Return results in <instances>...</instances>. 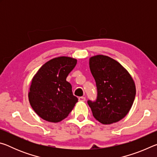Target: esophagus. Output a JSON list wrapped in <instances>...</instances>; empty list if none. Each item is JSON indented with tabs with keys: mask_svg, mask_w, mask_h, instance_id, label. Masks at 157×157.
<instances>
[{
	"mask_svg": "<svg viewBox=\"0 0 157 157\" xmlns=\"http://www.w3.org/2000/svg\"><path fill=\"white\" fill-rule=\"evenodd\" d=\"M78 100H79V101H82V102H84L85 100H86V98H85L84 97H79Z\"/></svg>",
	"mask_w": 157,
	"mask_h": 157,
	"instance_id": "1",
	"label": "esophagus"
}]
</instances>
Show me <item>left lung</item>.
<instances>
[{
  "label": "left lung",
  "instance_id": "obj_1",
  "mask_svg": "<svg viewBox=\"0 0 157 157\" xmlns=\"http://www.w3.org/2000/svg\"><path fill=\"white\" fill-rule=\"evenodd\" d=\"M89 67L98 93L95 101H87L93 116L105 124L121 121L128 113L136 95L131 75L121 63L105 55L90 58Z\"/></svg>",
  "mask_w": 157,
  "mask_h": 157
}]
</instances>
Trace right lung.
<instances>
[{
	"instance_id": "obj_1",
	"label": "right lung",
	"mask_w": 157,
	"mask_h": 157,
	"mask_svg": "<svg viewBox=\"0 0 157 157\" xmlns=\"http://www.w3.org/2000/svg\"><path fill=\"white\" fill-rule=\"evenodd\" d=\"M77 59L59 57L41 66L32 80L29 102L33 110L44 120L58 123L68 116L78 98L66 78L75 68Z\"/></svg>"
}]
</instances>
